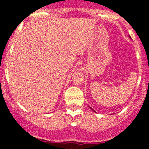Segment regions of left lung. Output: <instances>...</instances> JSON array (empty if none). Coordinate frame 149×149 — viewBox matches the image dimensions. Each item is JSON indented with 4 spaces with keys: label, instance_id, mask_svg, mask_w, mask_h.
<instances>
[{
    "label": "left lung",
    "instance_id": "8db88e82",
    "mask_svg": "<svg viewBox=\"0 0 149 149\" xmlns=\"http://www.w3.org/2000/svg\"><path fill=\"white\" fill-rule=\"evenodd\" d=\"M92 109V110H94V109ZM94 112H95V111H94Z\"/></svg>",
    "mask_w": 149,
    "mask_h": 149
}]
</instances>
